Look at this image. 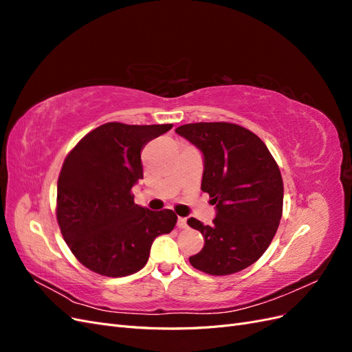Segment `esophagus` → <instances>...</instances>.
<instances>
[{
    "label": "esophagus",
    "mask_w": 352,
    "mask_h": 352,
    "mask_svg": "<svg viewBox=\"0 0 352 352\" xmlns=\"http://www.w3.org/2000/svg\"><path fill=\"white\" fill-rule=\"evenodd\" d=\"M177 228L179 229H186L188 228V223H186L185 217H179L177 219Z\"/></svg>",
    "instance_id": "1"
}]
</instances>
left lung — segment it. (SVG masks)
Returning <instances> with one entry per match:
<instances>
[{
    "label": "left lung",
    "mask_w": 352,
    "mask_h": 352,
    "mask_svg": "<svg viewBox=\"0 0 352 352\" xmlns=\"http://www.w3.org/2000/svg\"><path fill=\"white\" fill-rule=\"evenodd\" d=\"M176 132L204 154L201 189L217 208L211 226L188 220L206 239L204 248L189 257L190 265L211 276L250 267L279 228L283 180L278 163L257 135L235 123H188Z\"/></svg>",
    "instance_id": "obj_1"
}]
</instances>
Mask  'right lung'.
<instances>
[{
  "mask_svg": "<svg viewBox=\"0 0 352 352\" xmlns=\"http://www.w3.org/2000/svg\"><path fill=\"white\" fill-rule=\"evenodd\" d=\"M172 127L110 122L85 135L67 154L56 214L72 254L91 272L107 278L140 272L153 241L173 230L175 211L136 206L132 194L144 177V145Z\"/></svg>",
  "mask_w": 352,
  "mask_h": 352,
  "instance_id": "1",
  "label": "right lung"
}]
</instances>
